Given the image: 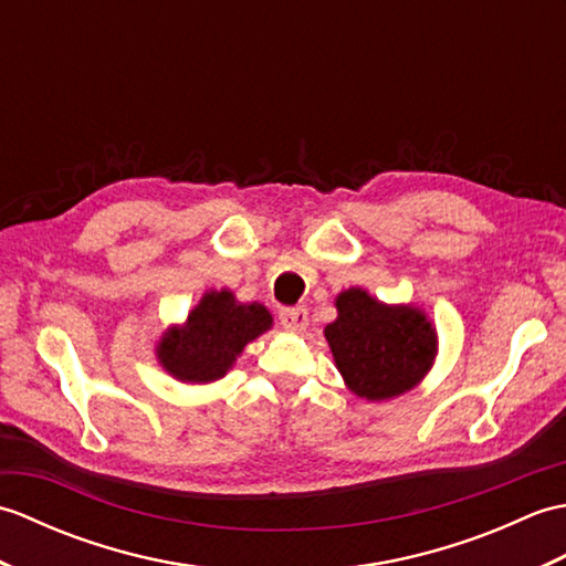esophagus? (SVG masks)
Wrapping results in <instances>:
<instances>
[{"mask_svg": "<svg viewBox=\"0 0 566 566\" xmlns=\"http://www.w3.org/2000/svg\"><path fill=\"white\" fill-rule=\"evenodd\" d=\"M280 323L284 331H292V333H302L308 326V314L306 308H284L280 314Z\"/></svg>", "mask_w": 566, "mask_h": 566, "instance_id": "34e87169", "label": "esophagus"}]
</instances>
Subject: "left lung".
<instances>
[{
    "mask_svg": "<svg viewBox=\"0 0 566 566\" xmlns=\"http://www.w3.org/2000/svg\"><path fill=\"white\" fill-rule=\"evenodd\" d=\"M338 318L323 328L345 387L387 401L418 387L436 365L438 333L423 308L384 304L363 286L335 296Z\"/></svg>",
    "mask_w": 566,
    "mask_h": 566,
    "instance_id": "left-lung-1",
    "label": "left lung"
}]
</instances>
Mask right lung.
<instances>
[{"instance_id": "add662e5", "label": "right lung", "mask_w": 566, "mask_h": 566, "mask_svg": "<svg viewBox=\"0 0 566 566\" xmlns=\"http://www.w3.org/2000/svg\"><path fill=\"white\" fill-rule=\"evenodd\" d=\"M272 328V314L258 302H238L231 290L203 292L182 326L167 328L155 357L172 379L211 384L223 379L245 345Z\"/></svg>"}]
</instances>
